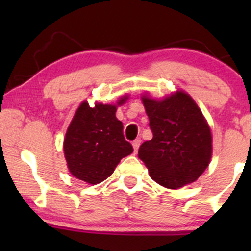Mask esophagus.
Instances as JSON below:
<instances>
[{
    "label": "esophagus",
    "instance_id": "esophagus-1",
    "mask_svg": "<svg viewBox=\"0 0 251 251\" xmlns=\"http://www.w3.org/2000/svg\"><path fill=\"white\" fill-rule=\"evenodd\" d=\"M140 143H142V140H140L139 138H137V139L133 140V143H132V146H133L134 152L138 151V149H139V146H140Z\"/></svg>",
    "mask_w": 251,
    "mask_h": 251
}]
</instances>
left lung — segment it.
<instances>
[{"mask_svg": "<svg viewBox=\"0 0 251 251\" xmlns=\"http://www.w3.org/2000/svg\"><path fill=\"white\" fill-rule=\"evenodd\" d=\"M153 138L138 151L149 174L164 188L194 183L208 168L212 137L203 113L188 93L177 91L163 100L142 98Z\"/></svg>", "mask_w": 251, "mask_h": 251, "instance_id": "obj_1", "label": "left lung"}]
</instances>
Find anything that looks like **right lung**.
<instances>
[{"label": "right lung", "mask_w": 251, "mask_h": 251, "mask_svg": "<svg viewBox=\"0 0 251 251\" xmlns=\"http://www.w3.org/2000/svg\"><path fill=\"white\" fill-rule=\"evenodd\" d=\"M127 97L120 98L118 106ZM117 105L83 101L66 132L63 151L70 172L88 184H99L113 174L122 158L133 148L126 142L123 123L116 117Z\"/></svg>", "instance_id": "obj_1"}]
</instances>
